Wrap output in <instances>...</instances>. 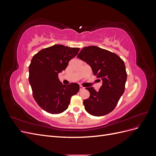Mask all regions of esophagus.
I'll use <instances>...</instances> for the list:
<instances>
[{"label": "esophagus", "mask_w": 156, "mask_h": 156, "mask_svg": "<svg viewBox=\"0 0 156 156\" xmlns=\"http://www.w3.org/2000/svg\"><path fill=\"white\" fill-rule=\"evenodd\" d=\"M79 88H80V90L81 91V90H83L84 89V87H83V86H80V87H79Z\"/></svg>", "instance_id": "1"}]
</instances>
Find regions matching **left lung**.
I'll return each instance as SVG.
<instances>
[{
    "label": "left lung",
    "instance_id": "left-lung-1",
    "mask_svg": "<svg viewBox=\"0 0 156 156\" xmlns=\"http://www.w3.org/2000/svg\"><path fill=\"white\" fill-rule=\"evenodd\" d=\"M77 58L90 66L94 75L103 82L99 91L94 87L87 88L90 97L83 101L84 108L93 116L108 114L124 92L127 73L124 61L115 53L97 46L84 48Z\"/></svg>",
    "mask_w": 156,
    "mask_h": 156
}]
</instances>
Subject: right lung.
<instances>
[{"label":"right lung","instance_id":"add662e5","mask_svg":"<svg viewBox=\"0 0 156 156\" xmlns=\"http://www.w3.org/2000/svg\"><path fill=\"white\" fill-rule=\"evenodd\" d=\"M77 48L55 45L41 49L33 56L29 65V83L35 101L51 114H60L68 108L71 98L79 90L77 83L64 85L58 73L78 54Z\"/></svg>","mask_w":156,"mask_h":156}]
</instances>
